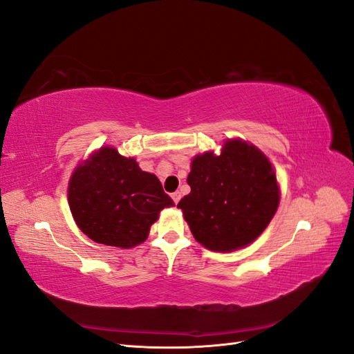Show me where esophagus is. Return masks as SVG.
Instances as JSON below:
<instances>
[{"label":"esophagus","mask_w":354,"mask_h":354,"mask_svg":"<svg viewBox=\"0 0 354 354\" xmlns=\"http://www.w3.org/2000/svg\"><path fill=\"white\" fill-rule=\"evenodd\" d=\"M171 196H173V201H174L176 203H178V201H180V198H181V194H180V192H174V194L171 195Z\"/></svg>","instance_id":"34e87169"}]
</instances>
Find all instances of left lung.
<instances>
[{
	"mask_svg": "<svg viewBox=\"0 0 354 354\" xmlns=\"http://www.w3.org/2000/svg\"><path fill=\"white\" fill-rule=\"evenodd\" d=\"M187 183L190 194L177 207L195 239L212 251L229 252L255 241L279 205L269 159L242 140L224 143L218 156L198 155Z\"/></svg>",
	"mask_w": 354,
	"mask_h": 354,
	"instance_id": "1",
	"label": "left lung"
}]
</instances>
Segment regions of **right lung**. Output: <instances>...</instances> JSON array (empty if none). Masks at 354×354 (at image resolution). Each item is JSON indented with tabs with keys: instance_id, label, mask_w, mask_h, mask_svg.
<instances>
[{
	"instance_id": "add662e5",
	"label": "right lung",
	"mask_w": 354,
	"mask_h": 354,
	"mask_svg": "<svg viewBox=\"0 0 354 354\" xmlns=\"http://www.w3.org/2000/svg\"><path fill=\"white\" fill-rule=\"evenodd\" d=\"M68 199L75 221L90 239L120 248L142 243L160 209L174 205L156 176L113 147L100 149L77 168Z\"/></svg>"
}]
</instances>
